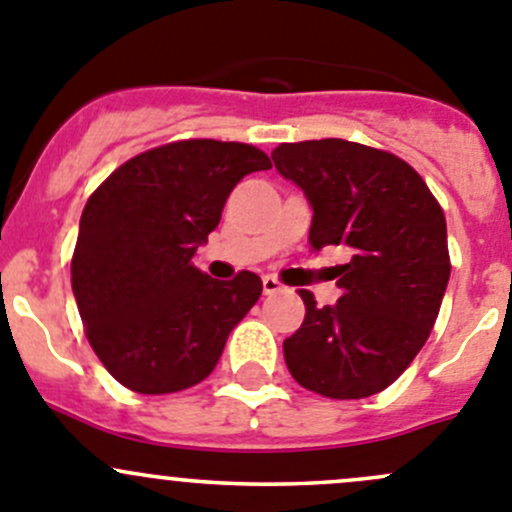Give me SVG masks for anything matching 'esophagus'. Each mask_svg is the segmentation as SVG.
<instances>
[{"label": "esophagus", "mask_w": 512, "mask_h": 512, "mask_svg": "<svg viewBox=\"0 0 512 512\" xmlns=\"http://www.w3.org/2000/svg\"><path fill=\"white\" fill-rule=\"evenodd\" d=\"M280 290H282V282L277 280V277H270V275L262 277V292H265V295H275V292Z\"/></svg>", "instance_id": "obj_1"}]
</instances>
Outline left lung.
<instances>
[{
  "label": "left lung",
  "instance_id": "obj_1",
  "mask_svg": "<svg viewBox=\"0 0 512 512\" xmlns=\"http://www.w3.org/2000/svg\"><path fill=\"white\" fill-rule=\"evenodd\" d=\"M272 160L310 202L312 250H352L335 305L300 290L307 312L282 342L287 370L325 398H370L403 375L435 325L450 280L443 210L408 162L357 142L280 145Z\"/></svg>",
  "mask_w": 512,
  "mask_h": 512
}]
</instances>
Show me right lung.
Listing matches in <instances>:
<instances>
[{"instance_id": "right-lung-1", "label": "right lung", "mask_w": 512, "mask_h": 512, "mask_svg": "<svg viewBox=\"0 0 512 512\" xmlns=\"http://www.w3.org/2000/svg\"><path fill=\"white\" fill-rule=\"evenodd\" d=\"M270 167L252 145L182 140L124 162L87 200L72 292L89 345L124 388L167 395L215 370L262 280H212L195 252L237 182Z\"/></svg>"}]
</instances>
